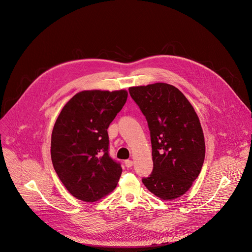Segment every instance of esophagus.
I'll use <instances>...</instances> for the list:
<instances>
[{
    "mask_svg": "<svg viewBox=\"0 0 252 252\" xmlns=\"http://www.w3.org/2000/svg\"><path fill=\"white\" fill-rule=\"evenodd\" d=\"M125 166L126 167H131L132 165H133V161L132 160H130V159H127V160H125Z\"/></svg>",
    "mask_w": 252,
    "mask_h": 252,
    "instance_id": "obj_1",
    "label": "esophagus"
}]
</instances>
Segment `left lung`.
<instances>
[{
	"label": "left lung",
	"mask_w": 252,
	"mask_h": 252,
	"mask_svg": "<svg viewBox=\"0 0 252 252\" xmlns=\"http://www.w3.org/2000/svg\"><path fill=\"white\" fill-rule=\"evenodd\" d=\"M148 124L153 169L142 179L162 200L181 197L200 175L205 140L198 115L184 94L168 84L129 88Z\"/></svg>",
	"instance_id": "left-lung-1"
}]
</instances>
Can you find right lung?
<instances>
[{
  "label": "right lung",
  "mask_w": 252,
  "mask_h": 252,
  "mask_svg": "<svg viewBox=\"0 0 252 252\" xmlns=\"http://www.w3.org/2000/svg\"><path fill=\"white\" fill-rule=\"evenodd\" d=\"M120 91H83L65 104L51 135V160L76 199L95 202L111 192L122 173L109 154L108 127L127 101Z\"/></svg>",
  "instance_id": "obj_1"
}]
</instances>
